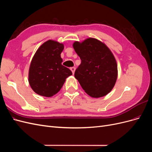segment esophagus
Returning <instances> with one entry per match:
<instances>
[{"mask_svg":"<svg viewBox=\"0 0 152 152\" xmlns=\"http://www.w3.org/2000/svg\"><path fill=\"white\" fill-rule=\"evenodd\" d=\"M70 70H72L73 74H74V72H75V67H71Z\"/></svg>","mask_w":152,"mask_h":152,"instance_id":"esophagus-1","label":"esophagus"}]
</instances>
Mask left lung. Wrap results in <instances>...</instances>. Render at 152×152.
<instances>
[{
  "instance_id": "left-lung-1",
  "label": "left lung",
  "mask_w": 152,
  "mask_h": 152,
  "mask_svg": "<svg viewBox=\"0 0 152 152\" xmlns=\"http://www.w3.org/2000/svg\"><path fill=\"white\" fill-rule=\"evenodd\" d=\"M81 63L75 77L86 93L100 98L112 91L117 78V65L112 53L101 41L89 38L73 44Z\"/></svg>"
}]
</instances>
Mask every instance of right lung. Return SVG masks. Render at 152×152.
<instances>
[{
  "instance_id": "right-lung-1",
  "label": "right lung",
  "mask_w": 152,
  "mask_h": 152,
  "mask_svg": "<svg viewBox=\"0 0 152 152\" xmlns=\"http://www.w3.org/2000/svg\"><path fill=\"white\" fill-rule=\"evenodd\" d=\"M64 45L49 40L37 49L32 58L28 82L35 93L51 97L59 91L67 77L72 75L70 69L61 65L60 54Z\"/></svg>"
}]
</instances>
